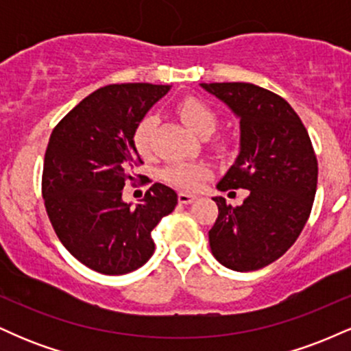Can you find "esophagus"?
<instances>
[{
  "label": "esophagus",
  "instance_id": "34e87169",
  "mask_svg": "<svg viewBox=\"0 0 351 351\" xmlns=\"http://www.w3.org/2000/svg\"><path fill=\"white\" fill-rule=\"evenodd\" d=\"M196 199L195 195H189V193H178V201L181 204H189Z\"/></svg>",
  "mask_w": 351,
  "mask_h": 351
}]
</instances>
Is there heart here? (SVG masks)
Returning a JSON list of instances; mask_svg holds the SVG:
<instances>
[{
	"mask_svg": "<svg viewBox=\"0 0 351 351\" xmlns=\"http://www.w3.org/2000/svg\"><path fill=\"white\" fill-rule=\"evenodd\" d=\"M180 119L191 132L199 136H208L216 127V114L213 108L196 97H186L180 100L176 106ZM156 128L155 115L148 114L134 128V147L142 156H148L153 148V134ZM209 170L199 163H173L167 167L162 173L167 183L180 189H195L201 184V181L208 178Z\"/></svg>",
	"mask_w": 351,
	"mask_h": 351,
	"instance_id": "heart-1",
	"label": "heart"
}]
</instances>
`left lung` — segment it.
Segmentation results:
<instances>
[{
  "label": "left lung",
  "mask_w": 351,
  "mask_h": 351,
  "mask_svg": "<svg viewBox=\"0 0 351 351\" xmlns=\"http://www.w3.org/2000/svg\"><path fill=\"white\" fill-rule=\"evenodd\" d=\"M239 117V155L219 191L249 189L241 206L223 196L209 229L213 256L237 272L263 269L291 249L312 211L318 163L307 128L280 95L247 82L201 84Z\"/></svg>",
  "instance_id": "obj_1"
}]
</instances>
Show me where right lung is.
Returning <instances> with one entry per match:
<instances>
[{
    "mask_svg": "<svg viewBox=\"0 0 351 351\" xmlns=\"http://www.w3.org/2000/svg\"><path fill=\"white\" fill-rule=\"evenodd\" d=\"M170 86L112 84L92 92L56 125L43 168V198L64 247L92 271L122 276L155 251L152 231L170 215L178 195L152 184L132 206L122 189L142 158L134 128ZM142 178V176H140Z\"/></svg>",
    "mask_w": 351,
    "mask_h": 351,
    "instance_id": "obj_1",
    "label": "right lung"
}]
</instances>
